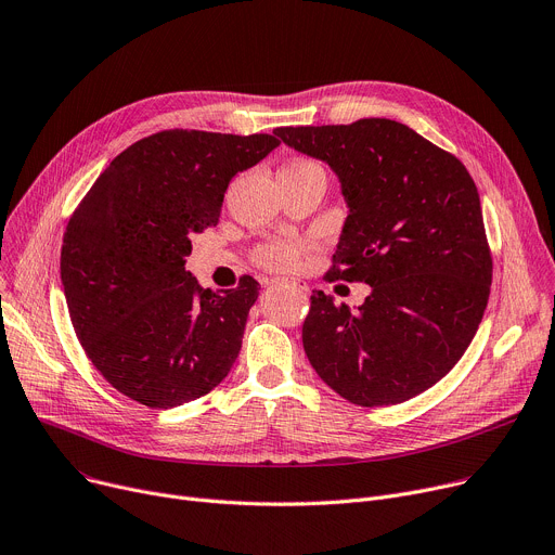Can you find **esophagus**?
Returning <instances> with one entry per match:
<instances>
[{
  "mask_svg": "<svg viewBox=\"0 0 555 555\" xmlns=\"http://www.w3.org/2000/svg\"><path fill=\"white\" fill-rule=\"evenodd\" d=\"M269 284H275V286H291V288L300 291V293H307V291H309L307 284H302L300 280H271Z\"/></svg>",
  "mask_w": 555,
  "mask_h": 555,
  "instance_id": "1",
  "label": "esophagus"
}]
</instances>
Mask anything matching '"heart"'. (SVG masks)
Here are the masks:
<instances>
[{"mask_svg":"<svg viewBox=\"0 0 555 555\" xmlns=\"http://www.w3.org/2000/svg\"><path fill=\"white\" fill-rule=\"evenodd\" d=\"M293 166H311V164L300 162V164H293ZM307 250H309V242H305V240H275L271 244H264L258 250V260L267 269L288 271L297 264V260H300Z\"/></svg>","mask_w":555,"mask_h":555,"instance_id":"b5f03b06","label":"heart"}]
</instances>
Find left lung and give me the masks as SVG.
<instances>
[{
    "label": "left lung",
    "mask_w": 555,
    "mask_h": 555,
    "mask_svg": "<svg viewBox=\"0 0 555 555\" xmlns=\"http://www.w3.org/2000/svg\"><path fill=\"white\" fill-rule=\"evenodd\" d=\"M273 133L328 164L347 202L326 280L371 286L356 309L313 291L302 326L311 366L360 406L415 398L455 366L487 309L491 253L472 176L385 117Z\"/></svg>",
    "instance_id": "8db88e82"
}]
</instances>
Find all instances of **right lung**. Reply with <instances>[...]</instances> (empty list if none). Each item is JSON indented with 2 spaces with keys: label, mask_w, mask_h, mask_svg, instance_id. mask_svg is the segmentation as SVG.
Returning a JSON list of instances; mask_svg holds the SVG:
<instances>
[{
  "label": "right lung",
  "mask_w": 555,
  "mask_h": 555,
  "mask_svg": "<svg viewBox=\"0 0 555 555\" xmlns=\"http://www.w3.org/2000/svg\"><path fill=\"white\" fill-rule=\"evenodd\" d=\"M275 146L264 133L162 131L121 151L73 212L60 262L70 322L126 398L173 409L229 375L260 284L202 288L184 264L191 235L220 222L229 182Z\"/></svg>",
  "instance_id": "right-lung-1"
}]
</instances>
